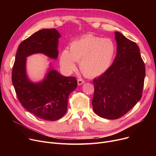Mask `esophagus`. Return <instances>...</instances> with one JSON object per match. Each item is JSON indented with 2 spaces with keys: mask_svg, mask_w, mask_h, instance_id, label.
Segmentation results:
<instances>
[{
  "mask_svg": "<svg viewBox=\"0 0 156 156\" xmlns=\"http://www.w3.org/2000/svg\"><path fill=\"white\" fill-rule=\"evenodd\" d=\"M77 81H78V85H83L85 83V81L83 80H82V79H81V78L78 79Z\"/></svg>",
  "mask_w": 156,
  "mask_h": 156,
  "instance_id": "esophagus-1",
  "label": "esophagus"
}]
</instances>
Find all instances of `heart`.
<instances>
[{
    "mask_svg": "<svg viewBox=\"0 0 156 156\" xmlns=\"http://www.w3.org/2000/svg\"><path fill=\"white\" fill-rule=\"evenodd\" d=\"M116 47L110 38L87 35L71 44L70 51L65 48L60 55V65L69 74L76 69L80 61V68L88 76H97L110 68L116 55Z\"/></svg>",
    "mask_w": 156,
    "mask_h": 156,
    "instance_id": "1",
    "label": "heart"
}]
</instances>
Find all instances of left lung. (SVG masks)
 <instances>
[{"mask_svg": "<svg viewBox=\"0 0 156 156\" xmlns=\"http://www.w3.org/2000/svg\"><path fill=\"white\" fill-rule=\"evenodd\" d=\"M117 53L110 68L94 80L93 110L98 116L116 119L140 100L145 68L136 43L115 32Z\"/></svg>", "mask_w": 156, "mask_h": 156, "instance_id": "obj_1", "label": "left lung"}]
</instances>
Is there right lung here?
Wrapping results in <instances>:
<instances>
[{
	"instance_id": "add662e5",
	"label": "right lung",
	"mask_w": 156,
	"mask_h": 156,
	"mask_svg": "<svg viewBox=\"0 0 156 156\" xmlns=\"http://www.w3.org/2000/svg\"><path fill=\"white\" fill-rule=\"evenodd\" d=\"M60 37L55 28L35 33L20 44L12 68V82L20 102L28 112L44 120L55 121L64 115L69 95L76 88L77 80L64 76L50 66L43 80L34 82L27 74V57L43 54L57 59Z\"/></svg>"
}]
</instances>
